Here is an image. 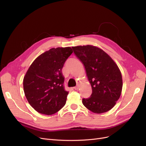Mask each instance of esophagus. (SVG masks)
Listing matches in <instances>:
<instances>
[{
  "instance_id": "1",
  "label": "esophagus",
  "mask_w": 146,
  "mask_h": 146,
  "mask_svg": "<svg viewBox=\"0 0 146 146\" xmlns=\"http://www.w3.org/2000/svg\"><path fill=\"white\" fill-rule=\"evenodd\" d=\"M73 88H74V90H79V86H76L74 87Z\"/></svg>"
}]
</instances>
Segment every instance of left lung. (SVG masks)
I'll use <instances>...</instances> for the list:
<instances>
[{"instance_id":"obj_1","label":"left lung","mask_w":146,"mask_h":146,"mask_svg":"<svg viewBox=\"0 0 146 146\" xmlns=\"http://www.w3.org/2000/svg\"><path fill=\"white\" fill-rule=\"evenodd\" d=\"M72 49L83 62L92 86L91 96L82 99V103L95 113L111 110L122 92V78L119 67L108 54L96 46H78Z\"/></svg>"}]
</instances>
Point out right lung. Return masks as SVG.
<instances>
[{
    "label": "right lung",
    "instance_id": "obj_1",
    "mask_svg": "<svg viewBox=\"0 0 146 146\" xmlns=\"http://www.w3.org/2000/svg\"><path fill=\"white\" fill-rule=\"evenodd\" d=\"M72 52L70 47L50 49L38 56L28 69L23 79L24 91L37 112L51 115L66 104L68 92L64 88L62 68Z\"/></svg>",
    "mask_w": 146,
    "mask_h": 146
}]
</instances>
